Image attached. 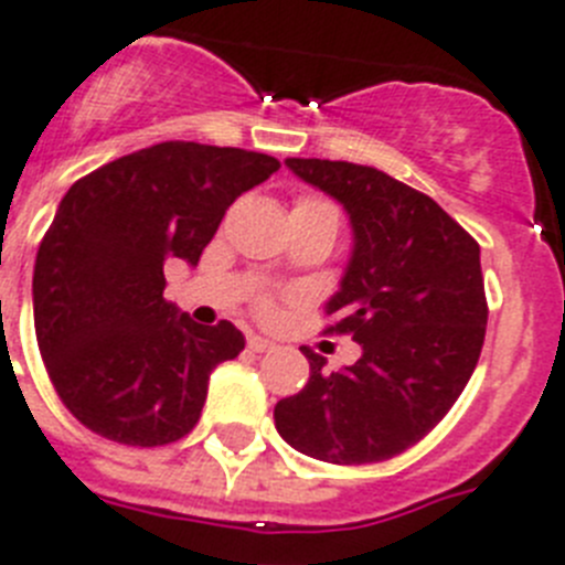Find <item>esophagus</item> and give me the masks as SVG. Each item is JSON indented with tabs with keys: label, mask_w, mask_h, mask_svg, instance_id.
<instances>
[{
	"label": "esophagus",
	"mask_w": 565,
	"mask_h": 565,
	"mask_svg": "<svg viewBox=\"0 0 565 565\" xmlns=\"http://www.w3.org/2000/svg\"><path fill=\"white\" fill-rule=\"evenodd\" d=\"M248 349L257 351V354H263V351L274 349V342H268L265 337H257V334H248Z\"/></svg>",
	"instance_id": "obj_1"
}]
</instances>
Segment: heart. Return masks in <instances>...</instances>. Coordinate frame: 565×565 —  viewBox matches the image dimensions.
Listing matches in <instances>:
<instances>
[{
  "mask_svg": "<svg viewBox=\"0 0 565 565\" xmlns=\"http://www.w3.org/2000/svg\"><path fill=\"white\" fill-rule=\"evenodd\" d=\"M297 209H331V205H329V202H322V200H302ZM331 211H334V209H331Z\"/></svg>",
  "mask_w": 565,
  "mask_h": 565,
  "instance_id": "heart-1",
  "label": "heart"
}]
</instances>
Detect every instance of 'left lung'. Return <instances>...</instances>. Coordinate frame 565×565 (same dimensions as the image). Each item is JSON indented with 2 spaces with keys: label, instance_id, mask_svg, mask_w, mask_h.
Instances as JSON below:
<instances>
[{
  "label": "left lung",
  "instance_id": "1",
  "mask_svg": "<svg viewBox=\"0 0 565 565\" xmlns=\"http://www.w3.org/2000/svg\"><path fill=\"white\" fill-rule=\"evenodd\" d=\"M286 166L349 214L354 243L326 315L337 320L329 331L351 334L363 354L329 374L302 349L311 377L274 406V426L315 460H388L446 417L480 360V245L431 196L377 168L300 157Z\"/></svg>",
  "mask_w": 565,
  "mask_h": 565
}]
</instances>
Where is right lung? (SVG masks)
<instances>
[{
    "label": "right lung",
    "instance_id": "right-lung-1",
    "mask_svg": "<svg viewBox=\"0 0 565 565\" xmlns=\"http://www.w3.org/2000/svg\"><path fill=\"white\" fill-rule=\"evenodd\" d=\"M274 171L268 153L173 139L67 188L36 250L33 326L82 426L125 446H166L196 426L211 371L245 337L168 302L162 268H196L231 202Z\"/></svg>",
    "mask_w": 565,
    "mask_h": 565
}]
</instances>
